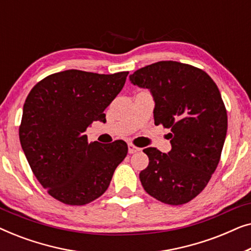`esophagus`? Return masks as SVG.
Returning <instances> with one entry per match:
<instances>
[{
	"instance_id": "1",
	"label": "esophagus",
	"mask_w": 251,
	"mask_h": 251,
	"mask_svg": "<svg viewBox=\"0 0 251 251\" xmlns=\"http://www.w3.org/2000/svg\"><path fill=\"white\" fill-rule=\"evenodd\" d=\"M128 151H129V154H133L136 152H139L140 149L139 147H136L135 145H132V144H128Z\"/></svg>"
}]
</instances>
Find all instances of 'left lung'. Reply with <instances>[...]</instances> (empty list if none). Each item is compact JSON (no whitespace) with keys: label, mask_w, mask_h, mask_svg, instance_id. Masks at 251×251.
Listing matches in <instances>:
<instances>
[{"label":"left lung","mask_w":251,"mask_h":251,"mask_svg":"<svg viewBox=\"0 0 251 251\" xmlns=\"http://www.w3.org/2000/svg\"><path fill=\"white\" fill-rule=\"evenodd\" d=\"M129 78L149 89L155 125L171 131L170 152L144 150L150 160L139 174L144 190L163 203H186L207 186L221 159L227 132L221 92L205 72L178 61L154 63Z\"/></svg>","instance_id":"1"}]
</instances>
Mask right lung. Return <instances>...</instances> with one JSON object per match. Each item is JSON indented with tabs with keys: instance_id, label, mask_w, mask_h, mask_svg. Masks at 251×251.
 <instances>
[{
	"instance_id": "obj_1",
	"label": "right lung",
	"mask_w": 251,
	"mask_h": 251,
	"mask_svg": "<svg viewBox=\"0 0 251 251\" xmlns=\"http://www.w3.org/2000/svg\"><path fill=\"white\" fill-rule=\"evenodd\" d=\"M129 72L97 74L68 70L49 75L27 96L19 138L40 184L65 204L82 205L104 194L128 145L88 143L94 121L122 90Z\"/></svg>"
}]
</instances>
